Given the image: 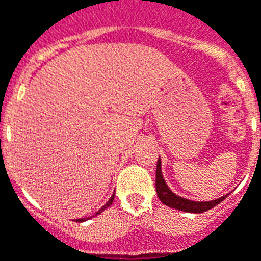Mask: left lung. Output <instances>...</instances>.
I'll use <instances>...</instances> for the list:
<instances>
[{
  "label": "left lung",
  "instance_id": "obj_1",
  "mask_svg": "<svg viewBox=\"0 0 261 261\" xmlns=\"http://www.w3.org/2000/svg\"><path fill=\"white\" fill-rule=\"evenodd\" d=\"M155 191L157 196L160 198L161 203H164L171 208L175 210H181L186 213H204L207 210L213 208L214 205L220 204L227 196L217 198V200H212V201H193V200H187V198L178 197L173 191L168 189V186L163 178L161 174V160L159 159L157 161V171H155Z\"/></svg>",
  "mask_w": 261,
  "mask_h": 261
}]
</instances>
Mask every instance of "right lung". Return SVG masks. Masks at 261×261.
I'll use <instances>...</instances> for the list:
<instances>
[{
	"mask_svg": "<svg viewBox=\"0 0 261 261\" xmlns=\"http://www.w3.org/2000/svg\"><path fill=\"white\" fill-rule=\"evenodd\" d=\"M114 194H116V193H114ZM114 194H113V196H111V198H110V200H108L107 203H106V204L102 205V207H101L100 210H98V212L95 213V216H97V214H100L101 212H104V210H106V208H107V207H110V205L113 204V200H114ZM90 219V217H86V219H77L75 220V221H79V223H83V221H86V220H88Z\"/></svg>",
	"mask_w": 261,
	"mask_h": 261,
	"instance_id": "1",
	"label": "right lung"
}]
</instances>
